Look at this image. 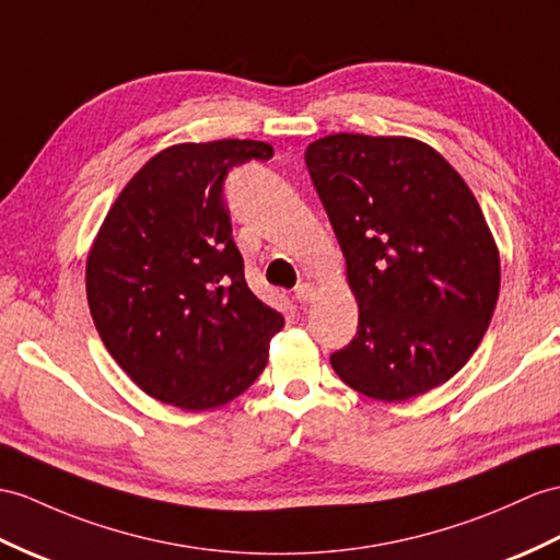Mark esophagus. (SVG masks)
I'll return each mask as SVG.
<instances>
[{
	"label": "esophagus",
	"instance_id": "obj_1",
	"mask_svg": "<svg viewBox=\"0 0 560 560\" xmlns=\"http://www.w3.org/2000/svg\"><path fill=\"white\" fill-rule=\"evenodd\" d=\"M294 296H296V302L306 304V302H311L313 296H316V290H313L311 282H302V284H296V288H294Z\"/></svg>",
	"mask_w": 560,
	"mask_h": 560
}]
</instances>
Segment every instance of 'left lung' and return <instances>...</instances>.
I'll return each mask as SVG.
<instances>
[{
    "mask_svg": "<svg viewBox=\"0 0 560 560\" xmlns=\"http://www.w3.org/2000/svg\"><path fill=\"white\" fill-rule=\"evenodd\" d=\"M304 159L359 302L357 335L330 357L335 373L380 401L446 383L499 299V252L480 203L418 140L337 132Z\"/></svg>",
    "mask_w": 560,
    "mask_h": 560,
    "instance_id": "1",
    "label": "left lung"
}]
</instances>
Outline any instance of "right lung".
<instances>
[{
  "instance_id": "1",
  "label": "right lung",
  "mask_w": 560,
  "mask_h": 560,
  "mask_svg": "<svg viewBox=\"0 0 560 560\" xmlns=\"http://www.w3.org/2000/svg\"><path fill=\"white\" fill-rule=\"evenodd\" d=\"M270 156L256 140L175 144L108 211L88 258L90 313L149 397L209 411L264 373L282 316L244 280L223 189L235 166Z\"/></svg>"
}]
</instances>
